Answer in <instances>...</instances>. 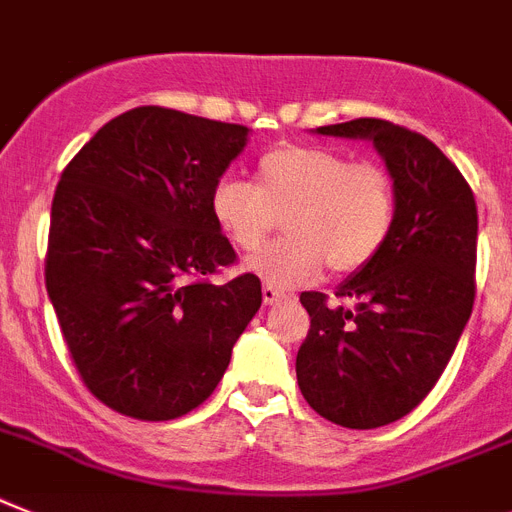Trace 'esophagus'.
Segmentation results:
<instances>
[{
  "mask_svg": "<svg viewBox=\"0 0 512 512\" xmlns=\"http://www.w3.org/2000/svg\"><path fill=\"white\" fill-rule=\"evenodd\" d=\"M281 299H286V294H283V291H278L276 286H268V283H265V286H263V302L265 304H276V302H281Z\"/></svg>",
  "mask_w": 512,
  "mask_h": 512,
  "instance_id": "34e87169",
  "label": "esophagus"
}]
</instances>
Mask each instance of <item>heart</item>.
Masks as SVG:
<instances>
[{
    "label": "heart",
    "instance_id": "1",
    "mask_svg": "<svg viewBox=\"0 0 512 512\" xmlns=\"http://www.w3.org/2000/svg\"><path fill=\"white\" fill-rule=\"evenodd\" d=\"M210 216L242 252H255L286 218L289 239L249 257L247 270L276 289L315 281L328 265L349 276L380 255L395 223V187L375 163L309 145L268 150L255 184L223 176L210 190Z\"/></svg>",
    "mask_w": 512,
    "mask_h": 512
}]
</instances>
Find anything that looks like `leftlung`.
Listing matches in <instances>:
<instances>
[{
  "label": "left lung",
  "mask_w": 512,
  "mask_h": 512,
  "mask_svg": "<svg viewBox=\"0 0 512 512\" xmlns=\"http://www.w3.org/2000/svg\"><path fill=\"white\" fill-rule=\"evenodd\" d=\"M372 140L395 187V223L380 255L330 304L304 291L309 333L296 354L304 401L333 424L375 429L419 406L448 367L476 296V200L432 140L385 119L317 127Z\"/></svg>",
  "instance_id": "obj_1"
}]
</instances>
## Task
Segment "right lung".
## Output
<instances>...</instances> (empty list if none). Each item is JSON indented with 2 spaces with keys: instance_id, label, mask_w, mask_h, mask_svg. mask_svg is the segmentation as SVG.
Instances as JSON below:
<instances>
[{
  "instance_id": "add662e5",
  "label": "right lung",
  "mask_w": 512,
  "mask_h": 512,
  "mask_svg": "<svg viewBox=\"0 0 512 512\" xmlns=\"http://www.w3.org/2000/svg\"><path fill=\"white\" fill-rule=\"evenodd\" d=\"M247 127L163 106L124 111L80 148L51 203L46 291L85 388L117 414L169 422L208 398L263 304L210 190Z\"/></svg>"
}]
</instances>
